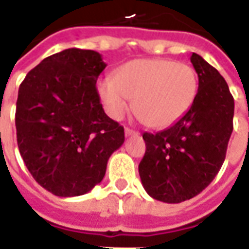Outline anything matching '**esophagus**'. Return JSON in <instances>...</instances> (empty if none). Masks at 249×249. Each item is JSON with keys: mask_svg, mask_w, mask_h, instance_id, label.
<instances>
[{"mask_svg": "<svg viewBox=\"0 0 249 249\" xmlns=\"http://www.w3.org/2000/svg\"><path fill=\"white\" fill-rule=\"evenodd\" d=\"M139 135V132L133 129H129V128H125V136L129 137V136H137Z\"/></svg>", "mask_w": 249, "mask_h": 249, "instance_id": "obj_1", "label": "esophagus"}]
</instances>
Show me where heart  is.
I'll use <instances>...</instances> for the list:
<instances>
[{"label":"heart","instance_id":"b5f03b06","mask_svg":"<svg viewBox=\"0 0 249 249\" xmlns=\"http://www.w3.org/2000/svg\"><path fill=\"white\" fill-rule=\"evenodd\" d=\"M98 94L113 120H121L132 107L152 128L175 124L193 107L198 75L190 64L166 58L135 59L98 82Z\"/></svg>","mask_w":249,"mask_h":249}]
</instances>
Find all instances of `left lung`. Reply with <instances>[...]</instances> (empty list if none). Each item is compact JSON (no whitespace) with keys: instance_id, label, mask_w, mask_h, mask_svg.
Instances as JSON below:
<instances>
[{"instance_id":"8db88e82","label":"left lung","mask_w":249,"mask_h":249,"mask_svg":"<svg viewBox=\"0 0 249 249\" xmlns=\"http://www.w3.org/2000/svg\"><path fill=\"white\" fill-rule=\"evenodd\" d=\"M198 75L196 101L180 120L158 133L145 132V155L139 174L158 201L179 203L210 185L225 160L233 130L234 101L221 74L198 53L191 55Z\"/></svg>"}]
</instances>
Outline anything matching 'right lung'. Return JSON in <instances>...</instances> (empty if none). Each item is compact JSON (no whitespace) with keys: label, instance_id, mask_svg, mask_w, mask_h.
<instances>
[{"label":"right lung","instance_id":"right-lung-1","mask_svg":"<svg viewBox=\"0 0 249 249\" xmlns=\"http://www.w3.org/2000/svg\"><path fill=\"white\" fill-rule=\"evenodd\" d=\"M101 53L69 48L41 60L18 89L17 144L35 180L58 197L83 196L105 177L124 128L104 112L95 88Z\"/></svg>","mask_w":249,"mask_h":249}]
</instances>
